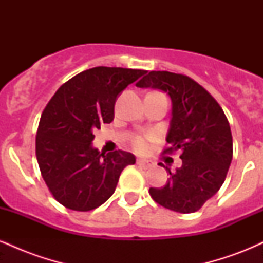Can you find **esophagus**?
Wrapping results in <instances>:
<instances>
[{"label":"esophagus","mask_w":263,"mask_h":263,"mask_svg":"<svg viewBox=\"0 0 263 263\" xmlns=\"http://www.w3.org/2000/svg\"><path fill=\"white\" fill-rule=\"evenodd\" d=\"M137 164L140 165L141 168H143V170H149L151 167H152V164L148 161H144V159H137Z\"/></svg>","instance_id":"34e87169"}]
</instances>
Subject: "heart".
Returning a JSON list of instances; mask_svg holds the SVG:
<instances>
[{
	"label": "heart",
	"mask_w": 263,
	"mask_h": 263,
	"mask_svg": "<svg viewBox=\"0 0 263 263\" xmlns=\"http://www.w3.org/2000/svg\"><path fill=\"white\" fill-rule=\"evenodd\" d=\"M134 144H135V147L137 149H143L144 148V141L142 140V138H136Z\"/></svg>",
	"instance_id": "b5f03b06"
}]
</instances>
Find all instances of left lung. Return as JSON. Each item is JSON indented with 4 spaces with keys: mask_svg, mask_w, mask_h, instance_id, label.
Masks as SVG:
<instances>
[{
    "mask_svg": "<svg viewBox=\"0 0 263 263\" xmlns=\"http://www.w3.org/2000/svg\"><path fill=\"white\" fill-rule=\"evenodd\" d=\"M136 86L167 92L172 117L165 141L171 147L164 153L182 151V165L176 172L165 167L170 178L162 188H149L151 197L170 210L194 213L218 193L230 167L232 136L228 119L215 99L185 75L149 71Z\"/></svg>",
    "mask_w": 263,
    "mask_h": 263,
    "instance_id": "obj_1",
    "label": "left lung"
}]
</instances>
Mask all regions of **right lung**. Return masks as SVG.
<instances>
[{
    "label": "right lung",
    "mask_w": 263,
    "mask_h": 263,
    "mask_svg": "<svg viewBox=\"0 0 263 263\" xmlns=\"http://www.w3.org/2000/svg\"><path fill=\"white\" fill-rule=\"evenodd\" d=\"M147 70L96 66L59 87L39 121L35 155L45 184L65 208L89 211L116 189L126 165L136 157L125 151L107 155L92 146V131L114 120L117 98Z\"/></svg>",
    "instance_id": "obj_1"
}]
</instances>
